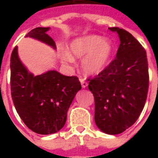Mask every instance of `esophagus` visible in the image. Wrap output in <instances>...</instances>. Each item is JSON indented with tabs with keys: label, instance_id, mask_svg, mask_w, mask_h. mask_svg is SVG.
<instances>
[{
	"label": "esophagus",
	"instance_id": "1",
	"mask_svg": "<svg viewBox=\"0 0 158 158\" xmlns=\"http://www.w3.org/2000/svg\"><path fill=\"white\" fill-rule=\"evenodd\" d=\"M80 82H81V85H82V88H83V89H85V88L88 86V83L84 81V80H83V79H81V80H80Z\"/></svg>",
	"mask_w": 158,
	"mask_h": 158
}]
</instances>
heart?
Wrapping results in <instances>:
<instances>
[{
    "label": "heart",
    "instance_id": "1",
    "mask_svg": "<svg viewBox=\"0 0 158 158\" xmlns=\"http://www.w3.org/2000/svg\"><path fill=\"white\" fill-rule=\"evenodd\" d=\"M69 54L61 56L64 62H73L74 58H84L82 68L85 74H99L110 64L115 52V46L109 39H103L98 35L84 36L77 38L69 43Z\"/></svg>",
    "mask_w": 158,
    "mask_h": 158
}]
</instances>
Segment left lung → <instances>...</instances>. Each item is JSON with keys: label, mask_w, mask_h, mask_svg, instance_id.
<instances>
[{"label": "left lung", "mask_w": 158, "mask_h": 158, "mask_svg": "<svg viewBox=\"0 0 158 158\" xmlns=\"http://www.w3.org/2000/svg\"><path fill=\"white\" fill-rule=\"evenodd\" d=\"M116 32L120 44L116 56L94 79L89 89L95 101L97 126L108 135H118L135 124L142 112L148 90L146 51L123 28Z\"/></svg>", "instance_id": "1"}]
</instances>
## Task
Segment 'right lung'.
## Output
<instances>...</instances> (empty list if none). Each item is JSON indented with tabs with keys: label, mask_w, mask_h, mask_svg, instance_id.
Segmentation results:
<instances>
[{
	"label": "right lung",
	"mask_w": 158,
	"mask_h": 158,
	"mask_svg": "<svg viewBox=\"0 0 158 158\" xmlns=\"http://www.w3.org/2000/svg\"><path fill=\"white\" fill-rule=\"evenodd\" d=\"M50 28H36L25 37L56 48L47 32ZM10 89L14 105L28 129L39 135H51L61 130L67 111L81 84L76 76H65L56 70L33 75L22 64L18 48L10 57Z\"/></svg>",
	"instance_id": "add662e5"
}]
</instances>
